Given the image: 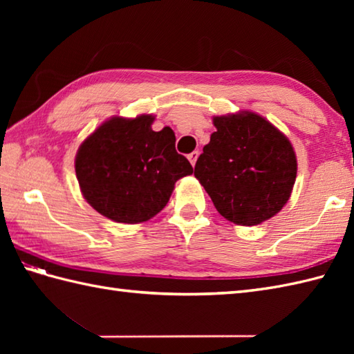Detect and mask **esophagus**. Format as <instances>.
I'll return each mask as SVG.
<instances>
[{
  "label": "esophagus",
  "mask_w": 354,
  "mask_h": 354,
  "mask_svg": "<svg viewBox=\"0 0 354 354\" xmlns=\"http://www.w3.org/2000/svg\"><path fill=\"white\" fill-rule=\"evenodd\" d=\"M198 158H199V152H198V150H194V152H192V153L189 155V160H190L192 165H194V164H196V161H198Z\"/></svg>",
  "instance_id": "34e87169"
}]
</instances>
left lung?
Returning a JSON list of instances; mask_svg holds the SVG:
<instances>
[{
    "mask_svg": "<svg viewBox=\"0 0 354 354\" xmlns=\"http://www.w3.org/2000/svg\"><path fill=\"white\" fill-rule=\"evenodd\" d=\"M216 132L194 165L225 219L252 227L274 217L289 201L297 178L290 141L251 111L214 117Z\"/></svg>",
    "mask_w": 354,
    "mask_h": 354,
    "instance_id": "obj_1",
    "label": "left lung"
}]
</instances>
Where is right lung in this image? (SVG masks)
I'll return each mask as SVG.
<instances>
[{"label": "right lung", "instance_id": "right-lung-1", "mask_svg": "<svg viewBox=\"0 0 354 354\" xmlns=\"http://www.w3.org/2000/svg\"><path fill=\"white\" fill-rule=\"evenodd\" d=\"M155 117H112L82 142L74 167L80 192L95 212L118 223H141L167 205L175 183L193 167L175 149L169 126Z\"/></svg>", "mask_w": 354, "mask_h": 354}]
</instances>
